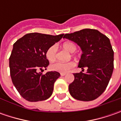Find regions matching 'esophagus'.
Returning a JSON list of instances; mask_svg holds the SVG:
<instances>
[{"label":"esophagus","mask_w":121,"mask_h":121,"mask_svg":"<svg viewBox=\"0 0 121 121\" xmlns=\"http://www.w3.org/2000/svg\"><path fill=\"white\" fill-rule=\"evenodd\" d=\"M65 75H66V73H60V75H61V76H65Z\"/></svg>","instance_id":"esophagus-1"}]
</instances>
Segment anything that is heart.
I'll list each match as a JSON object with an SVG mask.
<instances>
[{
  "label": "heart",
  "instance_id": "obj_1",
  "mask_svg": "<svg viewBox=\"0 0 121 121\" xmlns=\"http://www.w3.org/2000/svg\"><path fill=\"white\" fill-rule=\"evenodd\" d=\"M63 48L70 52H73L76 50L77 46L75 44L70 42H67L63 43L62 45ZM56 53H57V47L56 45H52L49 48L46 52V56L47 59L50 62H52L55 60L56 57ZM74 55V53L73 54ZM75 63L71 61L67 63H62V62H56L52 63L50 65V69L54 71L59 73H67L69 70H71L72 68L74 67Z\"/></svg>",
  "mask_w": 121,
  "mask_h": 121
}]
</instances>
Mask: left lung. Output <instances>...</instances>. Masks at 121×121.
<instances>
[{
  "label": "left lung",
  "mask_w": 121,
  "mask_h": 121,
  "mask_svg": "<svg viewBox=\"0 0 121 121\" xmlns=\"http://www.w3.org/2000/svg\"><path fill=\"white\" fill-rule=\"evenodd\" d=\"M64 38L77 43L82 50L79 67H87L86 73H73L75 79L69 86L73 98L91 101L106 90L114 69V51L109 38L93 29H83L67 34Z\"/></svg>",
  "instance_id": "8db88e82"
}]
</instances>
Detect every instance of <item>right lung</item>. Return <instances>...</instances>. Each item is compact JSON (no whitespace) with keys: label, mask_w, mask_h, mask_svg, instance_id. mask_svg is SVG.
I'll use <instances>...</instances> for the list:
<instances>
[{"label":"right lung","mask_w":121,"mask_h":121,"mask_svg":"<svg viewBox=\"0 0 121 121\" xmlns=\"http://www.w3.org/2000/svg\"><path fill=\"white\" fill-rule=\"evenodd\" d=\"M63 35L30 33L13 44L9 57L10 74L17 90L26 100L42 101L52 94L54 82L60 75L56 71L47 72L45 75L42 72L49 65L46 56L47 50Z\"/></svg>","instance_id":"right-lung-1"}]
</instances>
